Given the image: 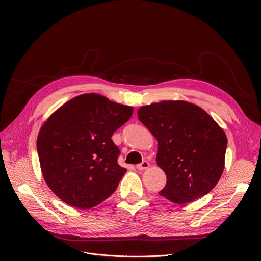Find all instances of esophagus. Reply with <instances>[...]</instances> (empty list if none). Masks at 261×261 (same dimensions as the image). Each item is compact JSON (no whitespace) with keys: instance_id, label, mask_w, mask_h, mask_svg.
Wrapping results in <instances>:
<instances>
[{"instance_id":"34e87169","label":"esophagus","mask_w":261,"mask_h":261,"mask_svg":"<svg viewBox=\"0 0 261 261\" xmlns=\"http://www.w3.org/2000/svg\"><path fill=\"white\" fill-rule=\"evenodd\" d=\"M150 164L147 162V161H143L141 164H139V165H136V168H138L139 170H145L149 167Z\"/></svg>"}]
</instances>
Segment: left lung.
Returning a JSON list of instances; mask_svg holds the SVG:
<instances>
[{
    "label": "left lung",
    "mask_w": 261,
    "mask_h": 261,
    "mask_svg": "<svg viewBox=\"0 0 261 261\" xmlns=\"http://www.w3.org/2000/svg\"><path fill=\"white\" fill-rule=\"evenodd\" d=\"M138 116L158 140L156 163L167 176L159 194L176 204L208 194L224 169L227 139L218 123L184 100L143 106Z\"/></svg>",
    "instance_id": "left-lung-1"
}]
</instances>
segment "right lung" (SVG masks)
Masks as SVG:
<instances>
[{
	"mask_svg": "<svg viewBox=\"0 0 261 261\" xmlns=\"http://www.w3.org/2000/svg\"><path fill=\"white\" fill-rule=\"evenodd\" d=\"M132 113V107L88 93L47 118L37 150L45 183L60 200L89 210L114 193L127 169L118 165L119 149L111 138Z\"/></svg>",
	"mask_w": 261,
	"mask_h": 261,
	"instance_id": "1",
	"label": "right lung"
}]
</instances>
